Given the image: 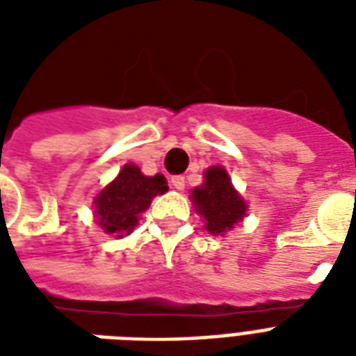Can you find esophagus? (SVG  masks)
<instances>
[{"label": "esophagus", "mask_w": 356, "mask_h": 356, "mask_svg": "<svg viewBox=\"0 0 356 356\" xmlns=\"http://www.w3.org/2000/svg\"><path fill=\"white\" fill-rule=\"evenodd\" d=\"M172 186L175 190H184V177H183V175H173Z\"/></svg>", "instance_id": "esophagus-1"}]
</instances>
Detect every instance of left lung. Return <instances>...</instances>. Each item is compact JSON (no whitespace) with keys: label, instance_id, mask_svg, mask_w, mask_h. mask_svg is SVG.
<instances>
[{"label":"left lung","instance_id":"1","mask_svg":"<svg viewBox=\"0 0 356 356\" xmlns=\"http://www.w3.org/2000/svg\"><path fill=\"white\" fill-rule=\"evenodd\" d=\"M195 211L205 216V229L212 234H222L234 227L245 214V203L231 184L227 172L212 166L205 173V184L192 190Z\"/></svg>","mask_w":356,"mask_h":356}]
</instances>
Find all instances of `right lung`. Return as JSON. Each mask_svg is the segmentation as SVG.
Listing matches in <instances>:
<instances>
[{
    "label": "right lung",
    "mask_w": 356,
    "mask_h": 356,
    "mask_svg": "<svg viewBox=\"0 0 356 356\" xmlns=\"http://www.w3.org/2000/svg\"><path fill=\"white\" fill-rule=\"evenodd\" d=\"M166 190L164 175L159 173L155 177H145L136 166L125 164L118 177L94 201L97 223L105 229V233L122 238L133 231L140 214L151 205V200Z\"/></svg>",
    "instance_id": "obj_1"
}]
</instances>
